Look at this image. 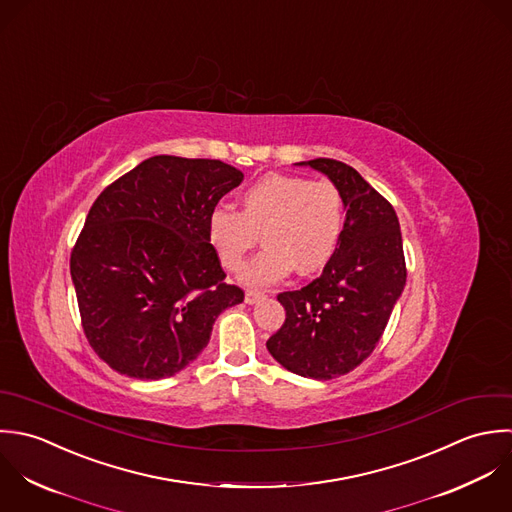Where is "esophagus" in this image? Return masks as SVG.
<instances>
[{
	"label": "esophagus",
	"mask_w": 512,
	"mask_h": 512,
	"mask_svg": "<svg viewBox=\"0 0 512 512\" xmlns=\"http://www.w3.org/2000/svg\"><path fill=\"white\" fill-rule=\"evenodd\" d=\"M264 298H266L264 292H260V290H248L246 296H244V302L252 306V304H256V302H260V300H264Z\"/></svg>",
	"instance_id": "1"
}]
</instances>
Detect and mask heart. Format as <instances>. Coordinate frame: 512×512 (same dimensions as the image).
<instances>
[{
	"instance_id": "b5f03b06",
	"label": "heart",
	"mask_w": 512,
	"mask_h": 512,
	"mask_svg": "<svg viewBox=\"0 0 512 512\" xmlns=\"http://www.w3.org/2000/svg\"><path fill=\"white\" fill-rule=\"evenodd\" d=\"M345 224L340 188L330 180L266 174L240 196V212L218 206L208 214L206 238L220 264L238 270L262 232L264 250L240 272L246 286H268L296 266L320 272L334 256Z\"/></svg>"
}]
</instances>
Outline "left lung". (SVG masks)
<instances>
[{
	"label": "left lung",
	"instance_id": "1",
	"mask_svg": "<svg viewBox=\"0 0 512 512\" xmlns=\"http://www.w3.org/2000/svg\"><path fill=\"white\" fill-rule=\"evenodd\" d=\"M326 174L345 204L340 244L320 278L282 292L284 326L266 341L288 371L328 381L349 373L375 349L405 280V256L393 206L349 165L298 163Z\"/></svg>",
	"mask_w": 512,
	"mask_h": 512
}]
</instances>
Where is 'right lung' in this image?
Segmentation results:
<instances>
[{"mask_svg":"<svg viewBox=\"0 0 512 512\" xmlns=\"http://www.w3.org/2000/svg\"><path fill=\"white\" fill-rule=\"evenodd\" d=\"M244 174L210 159L159 155L109 184L71 252L83 332L135 379L171 377L206 347L216 318L244 292L224 284L208 214Z\"/></svg>","mask_w":512,"mask_h":512,"instance_id":"1","label":"right lung"}]
</instances>
